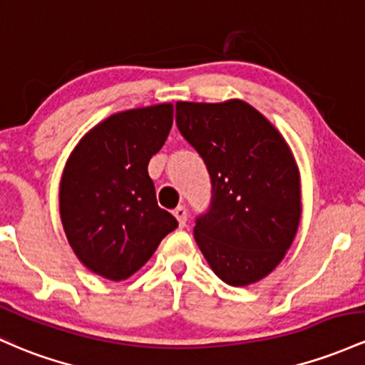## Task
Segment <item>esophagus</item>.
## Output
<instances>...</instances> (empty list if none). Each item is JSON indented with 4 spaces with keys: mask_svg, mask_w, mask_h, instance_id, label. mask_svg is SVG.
I'll return each instance as SVG.
<instances>
[{
    "mask_svg": "<svg viewBox=\"0 0 365 365\" xmlns=\"http://www.w3.org/2000/svg\"><path fill=\"white\" fill-rule=\"evenodd\" d=\"M173 215H175V218L178 220L180 227H185V223H187V210H185V206H178V207H176V210H173Z\"/></svg>",
    "mask_w": 365,
    "mask_h": 365,
    "instance_id": "34e87169",
    "label": "esophagus"
}]
</instances>
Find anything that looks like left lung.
Returning a JSON list of instances; mask_svg holds the SVG:
<instances>
[{
    "label": "left lung",
    "mask_w": 365,
    "mask_h": 365,
    "mask_svg": "<svg viewBox=\"0 0 365 365\" xmlns=\"http://www.w3.org/2000/svg\"><path fill=\"white\" fill-rule=\"evenodd\" d=\"M176 124L213 183L211 210L194 227L199 250L223 282H258L282 262L302 220V180L289 143L239 98L176 102Z\"/></svg>",
    "instance_id": "obj_1"
}]
</instances>
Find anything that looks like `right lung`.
Returning <instances> with one entry per match:
<instances>
[{
	"label": "right lung",
	"instance_id": "add662e5",
	"mask_svg": "<svg viewBox=\"0 0 365 365\" xmlns=\"http://www.w3.org/2000/svg\"><path fill=\"white\" fill-rule=\"evenodd\" d=\"M173 124V103L115 112L95 124L71 152L60 180V220L88 270L124 280L149 262L178 227L158 206L150 158Z\"/></svg>",
	"mask_w": 365,
	"mask_h": 365
}]
</instances>
